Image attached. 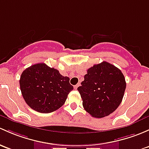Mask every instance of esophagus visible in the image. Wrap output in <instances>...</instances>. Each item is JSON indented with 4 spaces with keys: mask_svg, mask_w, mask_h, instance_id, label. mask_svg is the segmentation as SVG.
<instances>
[{
    "mask_svg": "<svg viewBox=\"0 0 149 149\" xmlns=\"http://www.w3.org/2000/svg\"><path fill=\"white\" fill-rule=\"evenodd\" d=\"M79 86H80V83H79V84H76V86H74V88L75 89H77L78 87H79Z\"/></svg>",
    "mask_w": 149,
    "mask_h": 149,
    "instance_id": "34e87169",
    "label": "esophagus"
}]
</instances>
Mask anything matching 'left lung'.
Segmentation results:
<instances>
[{"instance_id":"obj_1","label":"left lung","mask_w":149,"mask_h":149,"mask_svg":"<svg viewBox=\"0 0 149 149\" xmlns=\"http://www.w3.org/2000/svg\"><path fill=\"white\" fill-rule=\"evenodd\" d=\"M126 81L117 67L106 61L91 67L78 91L83 106L95 118H103L113 113L121 103Z\"/></svg>"}]
</instances>
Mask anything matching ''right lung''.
<instances>
[{
    "label": "right lung",
    "mask_w": 149,
    "mask_h": 149,
    "mask_svg": "<svg viewBox=\"0 0 149 149\" xmlns=\"http://www.w3.org/2000/svg\"><path fill=\"white\" fill-rule=\"evenodd\" d=\"M70 79L43 63L34 64L24 70L20 88L25 101L33 110L48 113L58 110L73 89Z\"/></svg>",
    "instance_id": "right-lung-1"
}]
</instances>
